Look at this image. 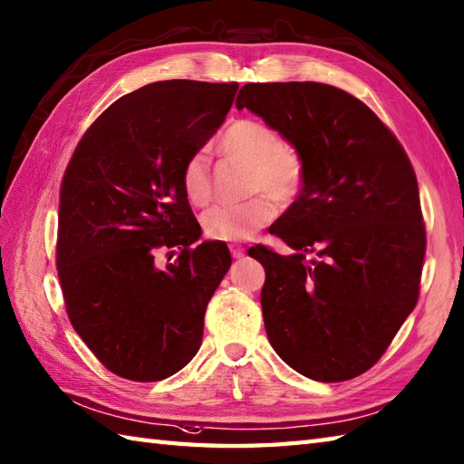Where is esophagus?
<instances>
[{
    "instance_id": "obj_1",
    "label": "esophagus",
    "mask_w": 464,
    "mask_h": 464,
    "mask_svg": "<svg viewBox=\"0 0 464 464\" xmlns=\"http://www.w3.org/2000/svg\"><path fill=\"white\" fill-rule=\"evenodd\" d=\"M231 255L235 259L245 257V247H241V245H231Z\"/></svg>"
}]
</instances>
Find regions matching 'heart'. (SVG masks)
Instances as JSON below:
<instances>
[{
	"label": "heart",
	"instance_id": "1",
	"mask_svg": "<svg viewBox=\"0 0 464 464\" xmlns=\"http://www.w3.org/2000/svg\"><path fill=\"white\" fill-rule=\"evenodd\" d=\"M225 157L249 165L247 187L251 199L235 205H215L203 215V233L213 241H243L269 225L281 205H293L307 183V163L297 147L281 141L271 125L239 120L227 127L219 140ZM181 187L189 203L201 207L211 201L213 179L205 153L187 157L181 167Z\"/></svg>",
	"mask_w": 464,
	"mask_h": 464
}]
</instances>
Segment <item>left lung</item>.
Listing matches in <instances>:
<instances>
[{
	"label": "left lung",
	"instance_id": "8db88e82",
	"mask_svg": "<svg viewBox=\"0 0 464 464\" xmlns=\"http://www.w3.org/2000/svg\"><path fill=\"white\" fill-rule=\"evenodd\" d=\"M235 105L263 117L307 163L301 197L269 229L295 253L249 249L265 267L271 347L313 381L359 377L419 301L427 233L415 169L389 127L339 87L247 83Z\"/></svg>",
	"mask_w": 464,
	"mask_h": 464
}]
</instances>
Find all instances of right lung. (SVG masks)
Masks as SVG:
<instances>
[{
	"mask_svg": "<svg viewBox=\"0 0 464 464\" xmlns=\"http://www.w3.org/2000/svg\"><path fill=\"white\" fill-rule=\"evenodd\" d=\"M237 82H155L97 117L59 189L57 277L67 317L123 379L171 377L201 347L207 303L231 267L223 241H205L181 167L219 130ZM175 262L160 268L157 252Z\"/></svg>",
	"mask_w": 464,
	"mask_h": 464,
	"instance_id": "obj_1",
	"label": "right lung"
}]
</instances>
